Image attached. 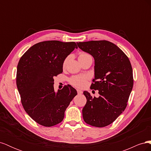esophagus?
I'll return each instance as SVG.
<instances>
[{
    "instance_id": "34e87169",
    "label": "esophagus",
    "mask_w": 151,
    "mask_h": 151,
    "mask_svg": "<svg viewBox=\"0 0 151 151\" xmlns=\"http://www.w3.org/2000/svg\"><path fill=\"white\" fill-rule=\"evenodd\" d=\"M77 93H78V94H81L82 93H83V91H82L81 90L77 89Z\"/></svg>"
}]
</instances>
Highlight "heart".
<instances>
[{
    "label": "heart",
    "mask_w": 151,
    "mask_h": 151,
    "mask_svg": "<svg viewBox=\"0 0 151 151\" xmlns=\"http://www.w3.org/2000/svg\"><path fill=\"white\" fill-rule=\"evenodd\" d=\"M87 57H91L89 54L84 53V52H81L79 54V60L81 59H84ZM68 57L66 58L64 61L63 62V66L65 67L66 63L68 61ZM88 77L87 76H76L71 77L70 79V83L73 86H74L76 88H83L86 86L88 83Z\"/></svg>",
    "instance_id": "b5f03b06"
}]
</instances>
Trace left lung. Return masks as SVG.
<instances>
[{
    "instance_id": "1",
    "label": "left lung",
    "mask_w": 151,
    "mask_h": 151,
    "mask_svg": "<svg viewBox=\"0 0 151 151\" xmlns=\"http://www.w3.org/2000/svg\"><path fill=\"white\" fill-rule=\"evenodd\" d=\"M77 46L94 59V79L91 88L98 98L84 91L87 102L83 116L88 124L103 127L125 110L133 88V71L129 58L116 45L106 40L79 42Z\"/></svg>"
}]
</instances>
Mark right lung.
<instances>
[{"label":"right lung","mask_w":151,"mask_h":151,"mask_svg":"<svg viewBox=\"0 0 151 151\" xmlns=\"http://www.w3.org/2000/svg\"><path fill=\"white\" fill-rule=\"evenodd\" d=\"M77 46L75 42L45 41L34 45L18 63L16 84L25 111L45 127L60 123L77 93L70 85L55 92L54 77L63 72V62Z\"/></svg>","instance_id":"1"}]
</instances>
